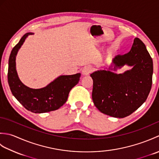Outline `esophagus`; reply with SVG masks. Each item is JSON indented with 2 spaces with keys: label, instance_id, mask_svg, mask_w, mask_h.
Listing matches in <instances>:
<instances>
[{
  "label": "esophagus",
  "instance_id": "34e87169",
  "mask_svg": "<svg viewBox=\"0 0 159 159\" xmlns=\"http://www.w3.org/2000/svg\"><path fill=\"white\" fill-rule=\"evenodd\" d=\"M93 72V68L90 66H86L84 67L82 70V74L83 75H89L90 73H92Z\"/></svg>",
  "mask_w": 159,
  "mask_h": 159
}]
</instances>
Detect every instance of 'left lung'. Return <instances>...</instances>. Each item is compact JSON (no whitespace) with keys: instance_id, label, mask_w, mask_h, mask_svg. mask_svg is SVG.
Instances as JSON below:
<instances>
[{"instance_id":"left-lung-1","label":"left lung","mask_w":159,"mask_h":159,"mask_svg":"<svg viewBox=\"0 0 159 159\" xmlns=\"http://www.w3.org/2000/svg\"><path fill=\"white\" fill-rule=\"evenodd\" d=\"M115 67L133 66L124 74L100 70L90 74L92 99L100 112L123 118L136 111L149 94L152 83L153 61L143 42L136 38L129 52L113 59Z\"/></svg>"}]
</instances>
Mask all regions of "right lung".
<instances>
[{
	"instance_id": "right-lung-1",
	"label": "right lung",
	"mask_w": 159,
	"mask_h": 159,
	"mask_svg": "<svg viewBox=\"0 0 159 159\" xmlns=\"http://www.w3.org/2000/svg\"><path fill=\"white\" fill-rule=\"evenodd\" d=\"M32 34L24 35L11 50L7 74L9 85L13 95L28 111L35 113L55 111L66 102L70 90L79 81L80 74L61 76L42 89H31L23 85L16 70V56L26 37Z\"/></svg>"
}]
</instances>
